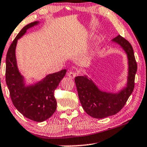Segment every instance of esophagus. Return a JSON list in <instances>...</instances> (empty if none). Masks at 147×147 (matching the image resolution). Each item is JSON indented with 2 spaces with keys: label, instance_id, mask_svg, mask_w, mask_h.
<instances>
[{
  "label": "esophagus",
  "instance_id": "1",
  "mask_svg": "<svg viewBox=\"0 0 147 147\" xmlns=\"http://www.w3.org/2000/svg\"><path fill=\"white\" fill-rule=\"evenodd\" d=\"M76 75H77V73H75V72H69V73H68V76L71 78H74Z\"/></svg>",
  "mask_w": 147,
  "mask_h": 147
}]
</instances>
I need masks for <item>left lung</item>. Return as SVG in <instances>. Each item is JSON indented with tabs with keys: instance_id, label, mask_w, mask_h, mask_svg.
<instances>
[{
	"instance_id": "8db88e82",
	"label": "left lung",
	"mask_w": 147,
	"mask_h": 147,
	"mask_svg": "<svg viewBox=\"0 0 147 147\" xmlns=\"http://www.w3.org/2000/svg\"><path fill=\"white\" fill-rule=\"evenodd\" d=\"M113 40L121 45L127 53L129 66L127 87L119 94L108 93L99 90L86 76H76L74 78L82 108L88 115L96 119H103L119 113L127 103L135 88L137 64L133 47L121 35H118Z\"/></svg>"
}]
</instances>
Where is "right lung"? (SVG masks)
<instances>
[{"instance_id":"add662e5","label":"right lung","mask_w":147,"mask_h":147,"mask_svg":"<svg viewBox=\"0 0 147 147\" xmlns=\"http://www.w3.org/2000/svg\"><path fill=\"white\" fill-rule=\"evenodd\" d=\"M37 24L33 22L24 26L9 47L6 57L5 78L12 104L24 117L36 122L48 119L57 109L55 90L65 76L67 70L47 75L34 85L25 86L16 66L15 48L17 40L28 28Z\"/></svg>"}]
</instances>
